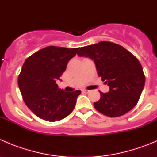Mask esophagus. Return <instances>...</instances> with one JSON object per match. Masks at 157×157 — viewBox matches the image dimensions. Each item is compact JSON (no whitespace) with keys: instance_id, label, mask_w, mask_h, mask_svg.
<instances>
[{"instance_id":"obj_1","label":"esophagus","mask_w":157,"mask_h":157,"mask_svg":"<svg viewBox=\"0 0 157 157\" xmlns=\"http://www.w3.org/2000/svg\"><path fill=\"white\" fill-rule=\"evenodd\" d=\"M89 92H90V90H82V93H88Z\"/></svg>"}]
</instances>
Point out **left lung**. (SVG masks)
Listing matches in <instances>:
<instances>
[{
	"mask_svg": "<svg viewBox=\"0 0 157 157\" xmlns=\"http://www.w3.org/2000/svg\"><path fill=\"white\" fill-rule=\"evenodd\" d=\"M77 55L94 61L99 77L109 86L93 103L95 109L109 117H118L138 102L145 83V75L138 59L124 47L102 41L80 48Z\"/></svg>",
	"mask_w": 157,
	"mask_h": 157,
	"instance_id": "1",
	"label": "left lung"
}]
</instances>
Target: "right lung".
<instances>
[{
	"instance_id": "add662e5",
	"label": "right lung",
	"mask_w": 157,
	"mask_h": 157,
	"mask_svg": "<svg viewBox=\"0 0 157 157\" xmlns=\"http://www.w3.org/2000/svg\"><path fill=\"white\" fill-rule=\"evenodd\" d=\"M79 48L48 46L26 58L18 77L23 101L35 115L48 121L63 119L74 110L80 90L63 91L59 80Z\"/></svg>"
}]
</instances>
